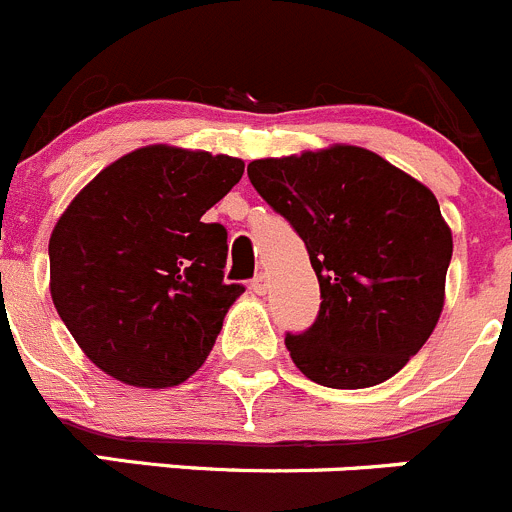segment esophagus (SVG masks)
<instances>
[{
    "label": "esophagus",
    "instance_id": "1",
    "mask_svg": "<svg viewBox=\"0 0 512 512\" xmlns=\"http://www.w3.org/2000/svg\"><path fill=\"white\" fill-rule=\"evenodd\" d=\"M250 290L255 295H265L267 293V275H265V272H260V275H255V278H252Z\"/></svg>",
    "mask_w": 512,
    "mask_h": 512
}]
</instances>
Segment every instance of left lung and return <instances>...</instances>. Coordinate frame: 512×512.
I'll list each match as a JSON object with an SVG mask.
<instances>
[{"label": "left lung", "instance_id": "1", "mask_svg": "<svg viewBox=\"0 0 512 512\" xmlns=\"http://www.w3.org/2000/svg\"><path fill=\"white\" fill-rule=\"evenodd\" d=\"M247 176L293 224L321 285L313 326L285 336L295 366L331 389L391 379L444 305L452 232L432 191L358 146L252 161Z\"/></svg>", "mask_w": 512, "mask_h": 512}]
</instances>
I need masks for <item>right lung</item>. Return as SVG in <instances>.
I'll use <instances>...</instances> for the list:
<instances>
[{"label":"right lung","instance_id":"obj_1","mask_svg":"<svg viewBox=\"0 0 512 512\" xmlns=\"http://www.w3.org/2000/svg\"><path fill=\"white\" fill-rule=\"evenodd\" d=\"M245 174L232 156L146 146L105 166L50 237V293L98 369L164 389L207 361L229 305L227 229L204 212Z\"/></svg>","mask_w":512,"mask_h":512}]
</instances>
